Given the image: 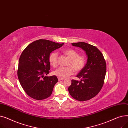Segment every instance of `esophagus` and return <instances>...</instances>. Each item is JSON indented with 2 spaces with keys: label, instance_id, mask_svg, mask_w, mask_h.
<instances>
[{
  "label": "esophagus",
  "instance_id": "34e87169",
  "mask_svg": "<svg viewBox=\"0 0 128 128\" xmlns=\"http://www.w3.org/2000/svg\"><path fill=\"white\" fill-rule=\"evenodd\" d=\"M64 78H61L58 77V81H60V80H64Z\"/></svg>",
  "mask_w": 128,
  "mask_h": 128
}]
</instances>
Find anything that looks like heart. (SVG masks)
Here are the masks:
<instances>
[{
    "instance_id": "b5f03b06",
    "label": "heart",
    "mask_w": 128,
    "mask_h": 128,
    "mask_svg": "<svg viewBox=\"0 0 128 128\" xmlns=\"http://www.w3.org/2000/svg\"><path fill=\"white\" fill-rule=\"evenodd\" d=\"M65 56L70 58L68 63V67H60L53 72V74L61 78H66L74 73V70L79 72L84 68L86 64V58L83 55H79L77 51L73 49H68L63 51ZM50 65L56 68L58 64V53L53 52L49 56Z\"/></svg>"
}]
</instances>
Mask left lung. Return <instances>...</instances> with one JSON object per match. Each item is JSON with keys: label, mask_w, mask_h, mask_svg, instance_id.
I'll return each mask as SVG.
<instances>
[{"label": "left lung", "mask_w": 128, "mask_h": 128, "mask_svg": "<svg viewBox=\"0 0 128 128\" xmlns=\"http://www.w3.org/2000/svg\"><path fill=\"white\" fill-rule=\"evenodd\" d=\"M81 48L88 56L84 68L68 87L70 95L79 101H86L95 97L102 89L106 72V63L103 54L96 46L84 42L72 43Z\"/></svg>", "instance_id": "8db88e82"}]
</instances>
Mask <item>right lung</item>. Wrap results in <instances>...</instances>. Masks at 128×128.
<instances>
[{"label": "right lung", "mask_w": 128, "mask_h": 128, "mask_svg": "<svg viewBox=\"0 0 128 128\" xmlns=\"http://www.w3.org/2000/svg\"><path fill=\"white\" fill-rule=\"evenodd\" d=\"M58 44L46 39H39L26 47L19 58L18 76L26 93L36 100L49 98L58 82L56 76H46L49 73L50 53L61 47Z\"/></svg>", "instance_id": "right-lung-1"}]
</instances>
